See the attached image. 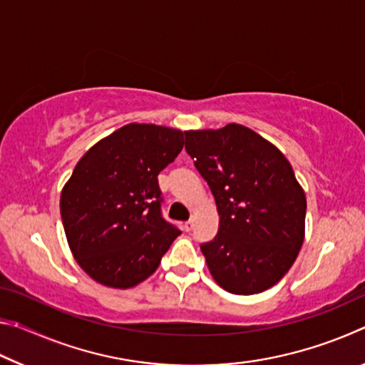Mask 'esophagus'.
Instances as JSON below:
<instances>
[{
  "label": "esophagus",
  "mask_w": 365,
  "mask_h": 365,
  "mask_svg": "<svg viewBox=\"0 0 365 365\" xmlns=\"http://www.w3.org/2000/svg\"><path fill=\"white\" fill-rule=\"evenodd\" d=\"M183 230H185V232H191V230H193V220L185 222V224H183Z\"/></svg>",
  "instance_id": "esophagus-1"
}]
</instances>
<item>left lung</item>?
<instances>
[{
	"mask_svg": "<svg viewBox=\"0 0 365 365\" xmlns=\"http://www.w3.org/2000/svg\"><path fill=\"white\" fill-rule=\"evenodd\" d=\"M185 150L211 188L219 232L201 245L207 269L233 294L283 279L304 242L306 193L279 148L240 123L185 132Z\"/></svg>",
	"mask_w": 365,
	"mask_h": 365,
	"instance_id": "8db88e82",
	"label": "left lung"
}]
</instances>
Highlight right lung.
<instances>
[{
  "label": "right lung",
  "mask_w": 365,
  "mask_h": 365,
  "mask_svg": "<svg viewBox=\"0 0 365 365\" xmlns=\"http://www.w3.org/2000/svg\"><path fill=\"white\" fill-rule=\"evenodd\" d=\"M178 128L132 122L86 151L61 191L77 264L108 288L137 287L182 232L160 217L159 172L183 148Z\"/></svg>",
  "instance_id": "obj_1"
}]
</instances>
